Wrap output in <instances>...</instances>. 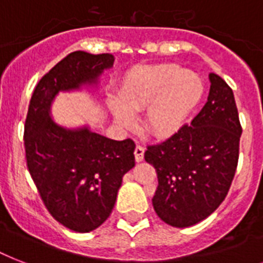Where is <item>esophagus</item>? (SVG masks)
<instances>
[{
    "instance_id": "obj_1",
    "label": "esophagus",
    "mask_w": 263,
    "mask_h": 263,
    "mask_svg": "<svg viewBox=\"0 0 263 263\" xmlns=\"http://www.w3.org/2000/svg\"><path fill=\"white\" fill-rule=\"evenodd\" d=\"M134 154H135V160L138 161V162L143 161V156H144V147H143V146L138 144V146L135 147V152H134Z\"/></svg>"
}]
</instances>
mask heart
Wrapping results in <instances>:
<instances>
[{
    "mask_svg": "<svg viewBox=\"0 0 263 263\" xmlns=\"http://www.w3.org/2000/svg\"><path fill=\"white\" fill-rule=\"evenodd\" d=\"M204 84L191 71L173 64L136 68L120 88L123 105L115 102L111 111L121 127L134 125L135 113L147 110L146 128L158 136L177 131L203 97Z\"/></svg>",
    "mask_w": 263,
    "mask_h": 263,
    "instance_id": "1",
    "label": "heart"
}]
</instances>
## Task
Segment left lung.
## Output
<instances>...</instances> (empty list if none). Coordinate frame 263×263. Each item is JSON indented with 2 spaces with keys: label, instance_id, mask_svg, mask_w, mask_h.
Returning a JSON list of instances; mask_svg holds the SVG:
<instances>
[{
  "label": "left lung",
  "instance_id": "left-lung-1",
  "mask_svg": "<svg viewBox=\"0 0 263 263\" xmlns=\"http://www.w3.org/2000/svg\"><path fill=\"white\" fill-rule=\"evenodd\" d=\"M209 78L208 102L191 123L144 152L158 177L154 210L176 228L210 216L225 199L237 168L241 125L233 91L221 76Z\"/></svg>",
  "mask_w": 263,
  "mask_h": 263
}]
</instances>
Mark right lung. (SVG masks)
<instances>
[{
  "mask_svg": "<svg viewBox=\"0 0 263 263\" xmlns=\"http://www.w3.org/2000/svg\"><path fill=\"white\" fill-rule=\"evenodd\" d=\"M113 61L109 53H69L35 86L24 123L27 168L39 195L51 216L75 232L94 231L110 216L123 176L135 166V142L65 129L50 119L49 107L59 91L94 83Z\"/></svg>",
  "mask_w": 263,
  "mask_h": 263,
  "instance_id": "right-lung-1",
  "label": "right lung"
}]
</instances>
